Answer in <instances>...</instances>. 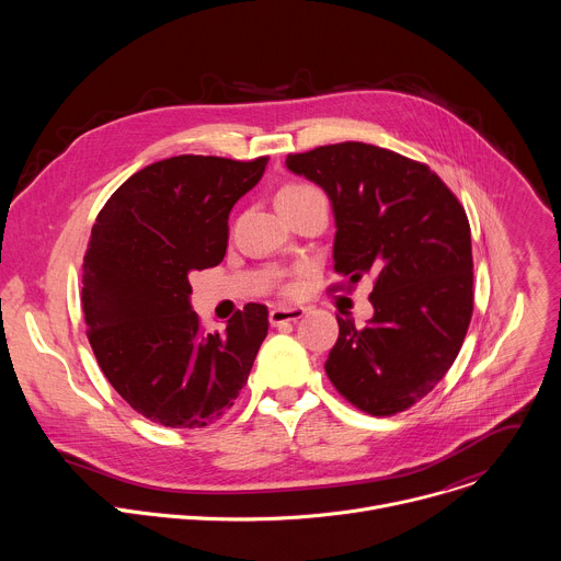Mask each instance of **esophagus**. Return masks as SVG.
Segmentation results:
<instances>
[{
	"instance_id": "1",
	"label": "esophagus",
	"mask_w": 561,
	"mask_h": 561,
	"mask_svg": "<svg viewBox=\"0 0 561 561\" xmlns=\"http://www.w3.org/2000/svg\"><path fill=\"white\" fill-rule=\"evenodd\" d=\"M304 314H306V308L301 306H277L271 310L268 319H271V327H282L288 322H297V319H301Z\"/></svg>"
}]
</instances>
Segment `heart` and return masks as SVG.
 <instances>
[{"label": "heart", "mask_w": 561, "mask_h": 561, "mask_svg": "<svg viewBox=\"0 0 561 561\" xmlns=\"http://www.w3.org/2000/svg\"><path fill=\"white\" fill-rule=\"evenodd\" d=\"M310 193H319L317 188L312 186H306V184H290V186H284L277 195V202L282 199H295V197H304V195H310Z\"/></svg>", "instance_id": "1"}]
</instances>
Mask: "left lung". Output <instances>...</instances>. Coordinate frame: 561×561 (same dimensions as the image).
Listing matches in <instances>:
<instances>
[{"instance_id":"left-lung-1","label":"left lung","mask_w":561,"mask_h":561,"mask_svg":"<svg viewBox=\"0 0 561 561\" xmlns=\"http://www.w3.org/2000/svg\"><path fill=\"white\" fill-rule=\"evenodd\" d=\"M286 169L314 182L335 217V273L375 275L364 329L337 317L324 364L359 411L411 409L453 366L472 314V251L466 210L413 159L362 141L288 154Z\"/></svg>"}]
</instances>
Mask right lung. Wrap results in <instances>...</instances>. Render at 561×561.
<instances>
[{
	"label": "right lung",
	"mask_w": 561,
	"mask_h": 561,
	"mask_svg": "<svg viewBox=\"0 0 561 561\" xmlns=\"http://www.w3.org/2000/svg\"><path fill=\"white\" fill-rule=\"evenodd\" d=\"M266 164L162 159L128 178L93 224L82 264L89 342L111 386L154 424L208 426L249 379L268 333L266 306L247 304L224 333H206L188 275L224 260L228 215Z\"/></svg>",
	"instance_id": "right-lung-1"
}]
</instances>
